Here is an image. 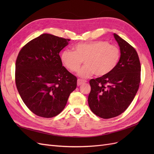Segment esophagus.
<instances>
[{
  "label": "esophagus",
  "mask_w": 154,
  "mask_h": 154,
  "mask_svg": "<svg viewBox=\"0 0 154 154\" xmlns=\"http://www.w3.org/2000/svg\"><path fill=\"white\" fill-rule=\"evenodd\" d=\"M86 82H87V81L85 80H81V79H78L77 85H78V86H80V85H81L82 84H83V83H86Z\"/></svg>",
  "instance_id": "esophagus-1"
}]
</instances>
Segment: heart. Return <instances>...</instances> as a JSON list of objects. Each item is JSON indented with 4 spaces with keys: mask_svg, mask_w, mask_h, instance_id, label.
I'll return each instance as SVG.
<instances>
[{
    "mask_svg": "<svg viewBox=\"0 0 154 154\" xmlns=\"http://www.w3.org/2000/svg\"><path fill=\"white\" fill-rule=\"evenodd\" d=\"M73 50L63 51L60 60L66 69L72 72H77L84 61L85 65L78 72L83 78L94 73L97 76L108 74L117 66L121 56L117 46L103 40L79 43Z\"/></svg>",
    "mask_w": 154,
    "mask_h": 154,
    "instance_id": "heart-1",
    "label": "heart"
}]
</instances>
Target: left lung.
Masks as SVG:
<instances>
[{"label":"left lung","mask_w":154,"mask_h":154,"mask_svg":"<svg viewBox=\"0 0 154 154\" xmlns=\"http://www.w3.org/2000/svg\"><path fill=\"white\" fill-rule=\"evenodd\" d=\"M121 57L112 71L92 79L88 103L91 111L103 119L122 114L132 103L141 82V63L136 50L127 42L114 34Z\"/></svg>","instance_id":"1"}]
</instances>
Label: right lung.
Returning <instances> with one entry per match:
<instances>
[{
    "label": "right lung",
    "mask_w": 154,
    "mask_h": 154,
    "mask_svg": "<svg viewBox=\"0 0 154 154\" xmlns=\"http://www.w3.org/2000/svg\"><path fill=\"white\" fill-rule=\"evenodd\" d=\"M70 40L42 34L27 43L18 54L17 90L27 108L40 117L59 114L76 88L77 78L62 66L59 55Z\"/></svg>",
    "instance_id": "obj_1"
}]
</instances>
